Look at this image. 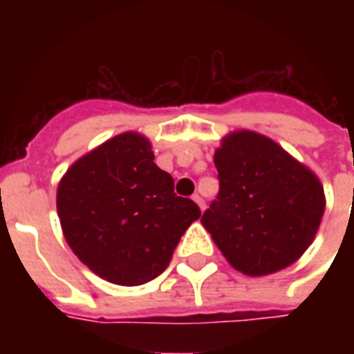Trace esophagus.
Masks as SVG:
<instances>
[{
    "label": "esophagus",
    "mask_w": 354,
    "mask_h": 354,
    "mask_svg": "<svg viewBox=\"0 0 354 354\" xmlns=\"http://www.w3.org/2000/svg\"><path fill=\"white\" fill-rule=\"evenodd\" d=\"M193 200H194V202H196V204H198L200 211L205 209V202H204V198L200 196V194H193Z\"/></svg>",
    "instance_id": "esophagus-1"
}]
</instances>
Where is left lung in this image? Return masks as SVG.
Listing matches in <instances>:
<instances>
[{"label":"left lung","mask_w":354,"mask_h":354,"mask_svg":"<svg viewBox=\"0 0 354 354\" xmlns=\"http://www.w3.org/2000/svg\"><path fill=\"white\" fill-rule=\"evenodd\" d=\"M215 167L221 191L202 224L227 263L250 277L296 263L324 218L319 178L253 130L226 133L215 150Z\"/></svg>","instance_id":"obj_1"}]
</instances>
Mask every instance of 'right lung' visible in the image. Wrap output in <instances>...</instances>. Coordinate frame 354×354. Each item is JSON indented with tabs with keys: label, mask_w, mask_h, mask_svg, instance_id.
Instances as JSON below:
<instances>
[{
	"label": "right lung",
	"mask_w": 354,
	"mask_h": 354,
	"mask_svg": "<svg viewBox=\"0 0 354 354\" xmlns=\"http://www.w3.org/2000/svg\"><path fill=\"white\" fill-rule=\"evenodd\" d=\"M57 211L73 253L113 285L149 283L200 218L193 200L154 163L149 138L122 132L75 161L58 183Z\"/></svg>",
	"instance_id": "1"
}]
</instances>
